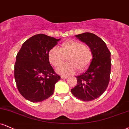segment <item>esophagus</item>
I'll return each instance as SVG.
<instances>
[{
  "label": "esophagus",
  "mask_w": 129,
  "mask_h": 129,
  "mask_svg": "<svg viewBox=\"0 0 129 129\" xmlns=\"http://www.w3.org/2000/svg\"><path fill=\"white\" fill-rule=\"evenodd\" d=\"M69 77V76H61V79H67Z\"/></svg>",
  "instance_id": "esophagus-1"
}]
</instances>
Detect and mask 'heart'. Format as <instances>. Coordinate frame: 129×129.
Returning <instances> with one entry per match:
<instances>
[{"instance_id":"b5f03b06","label":"heart","mask_w":129,"mask_h":129,"mask_svg":"<svg viewBox=\"0 0 129 129\" xmlns=\"http://www.w3.org/2000/svg\"><path fill=\"white\" fill-rule=\"evenodd\" d=\"M50 63L53 67H58L67 59V63L57 69V72L62 75H70L78 71L82 72L88 69L93 59V52L87 44L76 40L63 42L60 48L54 47L48 53Z\"/></svg>"}]
</instances>
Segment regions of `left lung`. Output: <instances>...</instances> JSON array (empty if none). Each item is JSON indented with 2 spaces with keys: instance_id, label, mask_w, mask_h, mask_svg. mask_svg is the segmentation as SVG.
Wrapping results in <instances>:
<instances>
[{
  "instance_id": "1",
  "label": "left lung",
  "mask_w": 129,
  "mask_h": 129,
  "mask_svg": "<svg viewBox=\"0 0 129 129\" xmlns=\"http://www.w3.org/2000/svg\"><path fill=\"white\" fill-rule=\"evenodd\" d=\"M76 37L91 47L93 59L87 70L76 77L77 83L71 91L80 100L89 102L102 95L108 88L111 76V52L102 38L95 34L85 32Z\"/></svg>"
}]
</instances>
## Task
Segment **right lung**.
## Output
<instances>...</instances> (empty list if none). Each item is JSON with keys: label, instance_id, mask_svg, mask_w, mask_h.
<instances>
[{"label": "right lung", "instance_id": "1", "mask_svg": "<svg viewBox=\"0 0 129 129\" xmlns=\"http://www.w3.org/2000/svg\"><path fill=\"white\" fill-rule=\"evenodd\" d=\"M60 39L43 34L34 35L23 43L16 56L14 77L24 98L40 102L50 97L55 83L60 79L51 66L48 53Z\"/></svg>", "mask_w": 129, "mask_h": 129}]
</instances>
